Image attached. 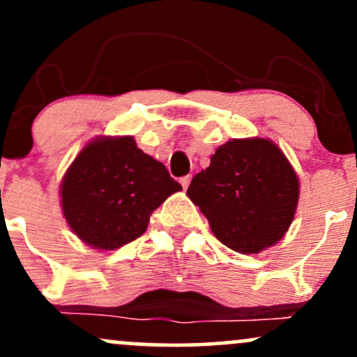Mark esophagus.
<instances>
[{
  "instance_id": "34e87169",
  "label": "esophagus",
  "mask_w": 357,
  "mask_h": 357,
  "mask_svg": "<svg viewBox=\"0 0 357 357\" xmlns=\"http://www.w3.org/2000/svg\"><path fill=\"white\" fill-rule=\"evenodd\" d=\"M181 186H183V190H188V186H190V183H191V176H184V178H181Z\"/></svg>"
}]
</instances>
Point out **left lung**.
<instances>
[{"label": "left lung", "instance_id": "obj_1", "mask_svg": "<svg viewBox=\"0 0 357 357\" xmlns=\"http://www.w3.org/2000/svg\"><path fill=\"white\" fill-rule=\"evenodd\" d=\"M188 198L213 235L235 252L260 253L289 230L298 203V178L270 139H233L192 178Z\"/></svg>", "mask_w": 357, "mask_h": 357}]
</instances>
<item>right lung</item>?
<instances>
[{"mask_svg": "<svg viewBox=\"0 0 357 357\" xmlns=\"http://www.w3.org/2000/svg\"><path fill=\"white\" fill-rule=\"evenodd\" d=\"M181 190L132 136L97 137L65 173L60 203L68 227L84 243L116 250L139 238L151 213Z\"/></svg>", "mask_w": 357, "mask_h": 357, "instance_id": "add662e5", "label": "right lung"}]
</instances>
